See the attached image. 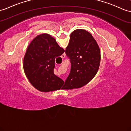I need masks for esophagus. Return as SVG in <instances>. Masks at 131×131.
<instances>
[{
    "label": "esophagus",
    "instance_id": "esophagus-1",
    "mask_svg": "<svg viewBox=\"0 0 131 131\" xmlns=\"http://www.w3.org/2000/svg\"><path fill=\"white\" fill-rule=\"evenodd\" d=\"M65 56H66L65 54H63V55H62V56H61V58H62V59H64V58H65Z\"/></svg>",
    "mask_w": 131,
    "mask_h": 131
}]
</instances>
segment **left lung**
I'll return each mask as SVG.
<instances>
[{"label": "left lung", "mask_w": 131, "mask_h": 131, "mask_svg": "<svg viewBox=\"0 0 131 131\" xmlns=\"http://www.w3.org/2000/svg\"><path fill=\"white\" fill-rule=\"evenodd\" d=\"M66 54L71 68L63 89L72 90L87 84L96 74L100 64L101 52L97 41L88 31L76 29L71 34Z\"/></svg>", "instance_id": "left-lung-1"}]
</instances>
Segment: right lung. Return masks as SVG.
<instances>
[{
  "label": "right lung",
  "instance_id": "1",
  "mask_svg": "<svg viewBox=\"0 0 131 131\" xmlns=\"http://www.w3.org/2000/svg\"><path fill=\"white\" fill-rule=\"evenodd\" d=\"M64 50L48 34L38 35L29 45L23 60L27 78L34 88L48 92L60 90L64 81L54 74L56 58Z\"/></svg>",
  "mask_w": 131,
  "mask_h": 131
}]
</instances>
